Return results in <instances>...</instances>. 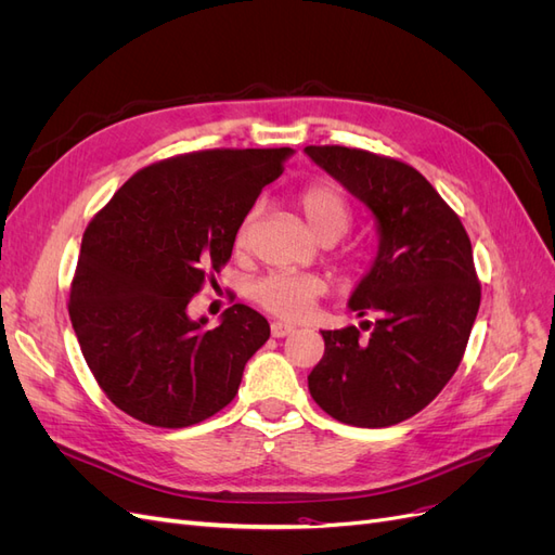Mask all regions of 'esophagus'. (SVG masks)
<instances>
[{"label": "esophagus", "instance_id": "obj_1", "mask_svg": "<svg viewBox=\"0 0 555 555\" xmlns=\"http://www.w3.org/2000/svg\"><path fill=\"white\" fill-rule=\"evenodd\" d=\"M296 328L292 324H284V322H273L271 326V333L273 338H284V335H292Z\"/></svg>", "mask_w": 555, "mask_h": 555}]
</instances>
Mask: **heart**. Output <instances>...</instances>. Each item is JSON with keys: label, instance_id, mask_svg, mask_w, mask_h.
<instances>
[{"label": "heart", "instance_id": "b5f03b06", "mask_svg": "<svg viewBox=\"0 0 555 555\" xmlns=\"http://www.w3.org/2000/svg\"><path fill=\"white\" fill-rule=\"evenodd\" d=\"M298 208L306 215V222L319 241L335 238L338 241L349 227V206L345 196L333 188L331 182H312L298 194ZM259 208H251L238 227L236 247L245 249L249 245L251 227L257 222ZM326 294V282L319 275H294V273H271L261 278L251 296L257 304L271 314L287 319V322H300L306 319L319 298Z\"/></svg>", "mask_w": 555, "mask_h": 555}]
</instances>
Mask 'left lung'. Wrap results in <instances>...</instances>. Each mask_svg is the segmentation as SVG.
I'll use <instances>...</instances> for the list:
<instances>
[{
  "label": "left lung",
  "mask_w": 555,
  "mask_h": 555,
  "mask_svg": "<svg viewBox=\"0 0 555 555\" xmlns=\"http://www.w3.org/2000/svg\"><path fill=\"white\" fill-rule=\"evenodd\" d=\"M306 155L373 212L377 255L349 296L359 326L322 331L314 402L359 428L422 412L456 373L481 287L467 233L433 184L398 159L343 145Z\"/></svg>",
  "instance_id": "obj_1"
}]
</instances>
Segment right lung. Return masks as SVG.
<instances>
[{
    "mask_svg": "<svg viewBox=\"0 0 555 555\" xmlns=\"http://www.w3.org/2000/svg\"><path fill=\"white\" fill-rule=\"evenodd\" d=\"M292 147L201 150L145 166L94 215L80 245L69 317L82 357L115 408L184 428L227 408L268 340L243 304L220 326L188 306L229 261L243 217L282 176Z\"/></svg>",
    "mask_w": 555,
    "mask_h": 555,
    "instance_id": "obj_1",
    "label": "right lung"
}]
</instances>
